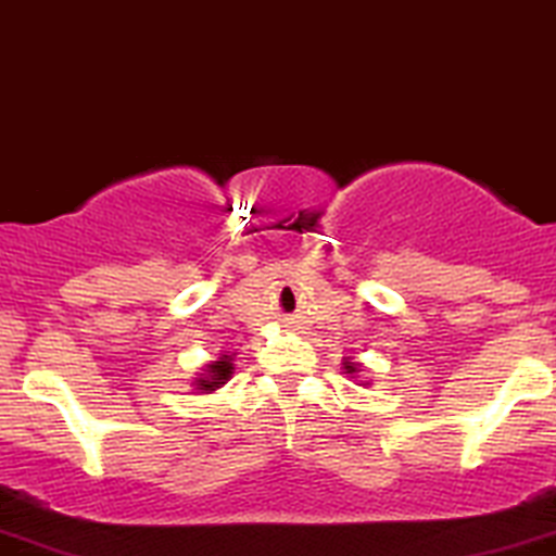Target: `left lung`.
<instances>
[{
    "label": "left lung",
    "instance_id": "obj_1",
    "mask_svg": "<svg viewBox=\"0 0 556 556\" xmlns=\"http://www.w3.org/2000/svg\"><path fill=\"white\" fill-rule=\"evenodd\" d=\"M346 370H350V372H354V367H352V365H346Z\"/></svg>",
    "mask_w": 556,
    "mask_h": 556
}]
</instances>
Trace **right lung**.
I'll return each mask as SVG.
<instances>
[{
	"label": "right lung",
	"mask_w": 556,
	"mask_h": 556,
	"mask_svg": "<svg viewBox=\"0 0 556 556\" xmlns=\"http://www.w3.org/2000/svg\"><path fill=\"white\" fill-rule=\"evenodd\" d=\"M206 370H210V378L199 380V388H204V391H214V388H219V383H225V380L230 378V372H232L230 357L223 354V357H219L217 363H212Z\"/></svg>",
	"instance_id": "add662e5"
}]
</instances>
